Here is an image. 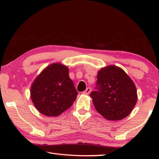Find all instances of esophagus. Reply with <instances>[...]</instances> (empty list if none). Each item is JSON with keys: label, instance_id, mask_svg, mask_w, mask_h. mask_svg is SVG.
<instances>
[{"label": "esophagus", "instance_id": "obj_1", "mask_svg": "<svg viewBox=\"0 0 159 159\" xmlns=\"http://www.w3.org/2000/svg\"><path fill=\"white\" fill-rule=\"evenodd\" d=\"M91 92V88H87V89H86L85 91H83V94H85V95H88V94H90Z\"/></svg>", "mask_w": 159, "mask_h": 159}]
</instances>
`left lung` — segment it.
Segmentation results:
<instances>
[{"mask_svg":"<svg viewBox=\"0 0 159 159\" xmlns=\"http://www.w3.org/2000/svg\"><path fill=\"white\" fill-rule=\"evenodd\" d=\"M96 91L90 93L98 112L107 120H119L130 114L138 100L136 87L122 69L110 65L97 76Z\"/></svg>","mask_w":159,"mask_h":159,"instance_id":"left-lung-1","label":"left lung"}]
</instances>
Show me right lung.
<instances>
[{
    "label": "right lung",
    "instance_id": "right-lung-1",
    "mask_svg": "<svg viewBox=\"0 0 159 159\" xmlns=\"http://www.w3.org/2000/svg\"><path fill=\"white\" fill-rule=\"evenodd\" d=\"M78 92L69 76V69L60 63L48 66L31 88V98L40 113L57 116L71 107Z\"/></svg>",
    "mask_w": 159,
    "mask_h": 159
}]
</instances>
